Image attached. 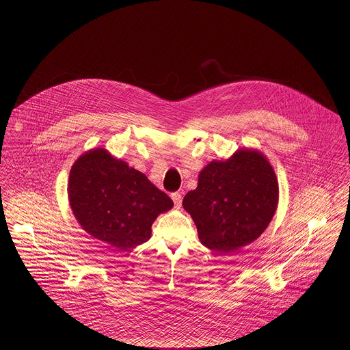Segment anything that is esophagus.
Returning <instances> with one entry per match:
<instances>
[{"instance_id":"obj_1","label":"esophagus","mask_w":350,"mask_h":350,"mask_svg":"<svg viewBox=\"0 0 350 350\" xmlns=\"http://www.w3.org/2000/svg\"><path fill=\"white\" fill-rule=\"evenodd\" d=\"M171 198L174 200V204H175L176 208H180V207H182V196H180L179 193H174V194L171 196Z\"/></svg>"}]
</instances>
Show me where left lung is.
I'll return each mask as SVG.
<instances>
[{
  "instance_id": "1",
  "label": "left lung",
  "mask_w": 350,
  "mask_h": 350,
  "mask_svg": "<svg viewBox=\"0 0 350 350\" xmlns=\"http://www.w3.org/2000/svg\"><path fill=\"white\" fill-rule=\"evenodd\" d=\"M278 200V179L267 157L258 150H239L200 171L198 186L186 194L183 207L206 248L230 253L261 236Z\"/></svg>"
}]
</instances>
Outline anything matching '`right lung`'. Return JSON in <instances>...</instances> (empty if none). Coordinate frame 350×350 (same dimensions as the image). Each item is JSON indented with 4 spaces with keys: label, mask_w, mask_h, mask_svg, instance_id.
<instances>
[{
    "label": "right lung",
    "mask_w": 350,
    "mask_h": 350,
    "mask_svg": "<svg viewBox=\"0 0 350 350\" xmlns=\"http://www.w3.org/2000/svg\"><path fill=\"white\" fill-rule=\"evenodd\" d=\"M68 200L89 234L120 250L148 241L153 221L174 206L143 172L103 148L89 150L74 163Z\"/></svg>",
    "instance_id": "obj_1"
}]
</instances>
